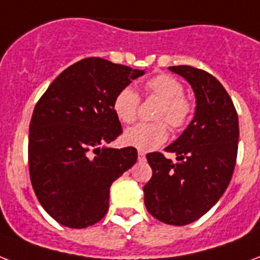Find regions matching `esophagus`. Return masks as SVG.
I'll return each mask as SVG.
<instances>
[{"label":"esophagus","instance_id":"34e87169","mask_svg":"<svg viewBox=\"0 0 260 260\" xmlns=\"http://www.w3.org/2000/svg\"><path fill=\"white\" fill-rule=\"evenodd\" d=\"M137 157H139V160H140V161H143V160H145V153L143 151H139V153H137Z\"/></svg>","mask_w":260,"mask_h":260}]
</instances>
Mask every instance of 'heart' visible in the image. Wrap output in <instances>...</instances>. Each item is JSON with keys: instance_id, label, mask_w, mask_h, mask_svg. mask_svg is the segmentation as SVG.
<instances>
[{"instance_id": "b5f03b06", "label": "heart", "mask_w": 260, "mask_h": 260, "mask_svg": "<svg viewBox=\"0 0 260 260\" xmlns=\"http://www.w3.org/2000/svg\"><path fill=\"white\" fill-rule=\"evenodd\" d=\"M147 96L161 100L156 112L157 123H143L126 129L124 143L140 151H152L164 144L168 137V128L163 121L174 129H181L189 123L192 105L184 97L181 82L170 75H157L145 81ZM140 97L132 86L126 85L116 93L112 108L116 117L124 124H132L139 116Z\"/></svg>"}]
</instances>
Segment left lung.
Returning a JSON list of instances; mask_svg holds the SVG:
<instances>
[{"label":"left lung","mask_w":260,"mask_h":260,"mask_svg":"<svg viewBox=\"0 0 260 260\" xmlns=\"http://www.w3.org/2000/svg\"><path fill=\"white\" fill-rule=\"evenodd\" d=\"M170 71L191 84L196 97L195 117L167 152L147 155L152 178L144 185V203L157 220L185 225L216 204L233 178L238 155V113L227 90L202 69L178 65Z\"/></svg>","instance_id":"left-lung-1"}]
</instances>
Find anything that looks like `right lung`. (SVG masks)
<instances>
[{"instance_id": "add662e5", "label": "right lung", "mask_w": 260, "mask_h": 260, "mask_svg": "<svg viewBox=\"0 0 260 260\" xmlns=\"http://www.w3.org/2000/svg\"><path fill=\"white\" fill-rule=\"evenodd\" d=\"M144 71L89 57L57 76L29 125V174L44 210L71 229L104 218L112 183L136 163L134 147L104 145L123 134L112 103ZM103 148H101V145Z\"/></svg>"}]
</instances>
